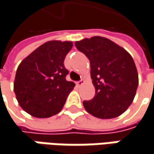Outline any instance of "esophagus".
Here are the masks:
<instances>
[{
  "mask_svg": "<svg viewBox=\"0 0 154 154\" xmlns=\"http://www.w3.org/2000/svg\"><path fill=\"white\" fill-rule=\"evenodd\" d=\"M85 84V80H81V81H79V82H77V86H78V87H81V86Z\"/></svg>",
  "mask_w": 154,
  "mask_h": 154,
  "instance_id": "1",
  "label": "esophagus"
}]
</instances>
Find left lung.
<instances>
[{"mask_svg":"<svg viewBox=\"0 0 154 154\" xmlns=\"http://www.w3.org/2000/svg\"><path fill=\"white\" fill-rule=\"evenodd\" d=\"M75 45L91 63V77L95 96L84 101L85 110L96 118L113 119L132 103L139 75L131 56L114 42L102 36L77 41Z\"/></svg>","mask_w":154,"mask_h":154,"instance_id":"8db88e82","label":"left lung"}]
</instances>
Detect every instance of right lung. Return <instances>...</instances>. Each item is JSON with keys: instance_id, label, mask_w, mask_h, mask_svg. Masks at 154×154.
<instances>
[{"instance_id": "obj_1", "label": "right lung", "mask_w": 154, "mask_h": 154, "mask_svg": "<svg viewBox=\"0 0 154 154\" xmlns=\"http://www.w3.org/2000/svg\"><path fill=\"white\" fill-rule=\"evenodd\" d=\"M69 41L43 43L19 64L14 91L23 110L35 118H50L63 109L75 84L66 81L63 62L72 49Z\"/></svg>"}]
</instances>
